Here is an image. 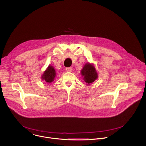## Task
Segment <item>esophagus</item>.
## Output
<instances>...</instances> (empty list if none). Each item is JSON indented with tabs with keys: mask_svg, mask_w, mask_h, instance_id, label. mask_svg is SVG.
Segmentation results:
<instances>
[{
	"mask_svg": "<svg viewBox=\"0 0 146 146\" xmlns=\"http://www.w3.org/2000/svg\"><path fill=\"white\" fill-rule=\"evenodd\" d=\"M66 70L67 72H72V67H67L66 68Z\"/></svg>",
	"mask_w": 146,
	"mask_h": 146,
	"instance_id": "1",
	"label": "esophagus"
}]
</instances>
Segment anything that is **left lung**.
<instances>
[{"label": "left lung", "mask_w": 146, "mask_h": 146, "mask_svg": "<svg viewBox=\"0 0 146 146\" xmlns=\"http://www.w3.org/2000/svg\"><path fill=\"white\" fill-rule=\"evenodd\" d=\"M83 80L87 85L94 82L98 79V75L93 63L88 62L85 63L81 70L80 72Z\"/></svg>", "instance_id": "1"}]
</instances>
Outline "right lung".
<instances>
[{"label": "right lung", "mask_w": 146, "mask_h": 146, "mask_svg": "<svg viewBox=\"0 0 146 146\" xmlns=\"http://www.w3.org/2000/svg\"><path fill=\"white\" fill-rule=\"evenodd\" d=\"M56 76V72L53 66L49 65L46 69L42 74L41 79L46 83L49 84L53 82Z\"/></svg>", "instance_id": "right-lung-1"}]
</instances>
